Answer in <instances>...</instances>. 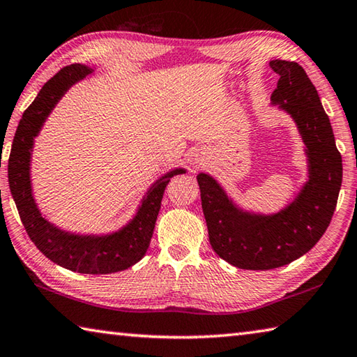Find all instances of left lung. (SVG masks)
Returning a JSON list of instances; mask_svg holds the SVG:
<instances>
[{
    "instance_id": "obj_1",
    "label": "left lung",
    "mask_w": 357,
    "mask_h": 357,
    "mask_svg": "<svg viewBox=\"0 0 357 357\" xmlns=\"http://www.w3.org/2000/svg\"><path fill=\"white\" fill-rule=\"evenodd\" d=\"M270 67L280 75L271 102L294 119L306 145L307 183L289 206L264 215L236 206L211 174L197 176L212 248L243 270L278 268L306 255L331 223L342 185V156L315 86L296 62Z\"/></svg>"
}]
</instances>
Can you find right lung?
Instances as JSON below:
<instances>
[{
	"label": "right lung",
	"mask_w": 357,
	"mask_h": 357,
	"mask_svg": "<svg viewBox=\"0 0 357 357\" xmlns=\"http://www.w3.org/2000/svg\"><path fill=\"white\" fill-rule=\"evenodd\" d=\"M90 73H93L90 67L73 63L63 67L42 87L37 98L26 109L18 123L9 156L8 178L12 198L15 201L26 232L50 261L77 273L109 275L132 267L145 256L151 242L165 187L174 174L185 173V170L174 168L160 176L146 192L131 222L112 234H73L57 228L42 217L32 197L31 187L29 170L34 139L63 93L75 82L84 79Z\"/></svg>",
	"instance_id": "add662e5"
}]
</instances>
